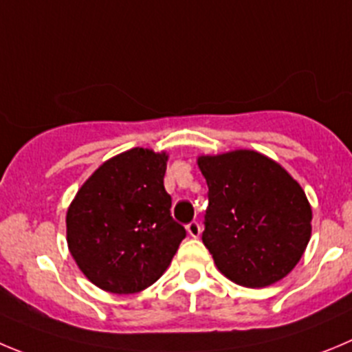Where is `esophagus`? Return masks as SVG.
I'll use <instances>...</instances> for the list:
<instances>
[{"label":"esophagus","instance_id":"1","mask_svg":"<svg viewBox=\"0 0 352 352\" xmlns=\"http://www.w3.org/2000/svg\"><path fill=\"white\" fill-rule=\"evenodd\" d=\"M186 229L191 238H198V236L201 234V226H199V222H196V221L189 222V224L186 226Z\"/></svg>","mask_w":352,"mask_h":352}]
</instances>
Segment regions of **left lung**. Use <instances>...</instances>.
Here are the masks:
<instances>
[{
    "mask_svg": "<svg viewBox=\"0 0 352 352\" xmlns=\"http://www.w3.org/2000/svg\"><path fill=\"white\" fill-rule=\"evenodd\" d=\"M208 184L203 243L234 283L262 288L297 265L311 238V205L297 180L255 151L201 156Z\"/></svg>",
    "mask_w": 352,
    "mask_h": 352,
    "instance_id": "8db88e82",
    "label": "left lung"
}]
</instances>
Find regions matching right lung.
Wrapping results in <instances>:
<instances>
[{
	"label": "right lung",
	"mask_w": 352,
	"mask_h": 352,
	"mask_svg": "<svg viewBox=\"0 0 352 352\" xmlns=\"http://www.w3.org/2000/svg\"><path fill=\"white\" fill-rule=\"evenodd\" d=\"M165 153L135 147L111 157L67 210V245L88 280L111 294H135L166 271L186 229L165 191Z\"/></svg>",
	"instance_id": "add662e5"
}]
</instances>
